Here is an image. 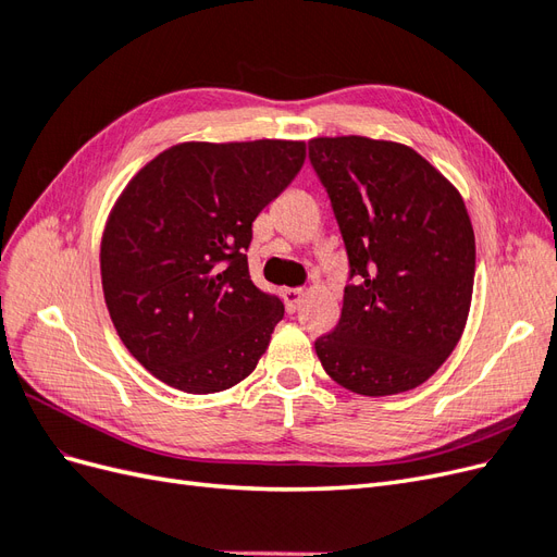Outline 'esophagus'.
Returning <instances> with one entry per match:
<instances>
[{
    "instance_id": "obj_1",
    "label": "esophagus",
    "mask_w": 557,
    "mask_h": 557,
    "mask_svg": "<svg viewBox=\"0 0 557 557\" xmlns=\"http://www.w3.org/2000/svg\"><path fill=\"white\" fill-rule=\"evenodd\" d=\"M301 299H305V290H299V288H285L283 290V301H285V307H288V311H297L299 305H301Z\"/></svg>"
}]
</instances>
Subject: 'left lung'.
<instances>
[{"label": "left lung", "mask_w": 557, "mask_h": 557, "mask_svg": "<svg viewBox=\"0 0 557 557\" xmlns=\"http://www.w3.org/2000/svg\"><path fill=\"white\" fill-rule=\"evenodd\" d=\"M309 158L352 278L339 323L315 339L318 360L350 393L413 391L448 360L467 325L476 242L462 195L397 141L315 137Z\"/></svg>", "instance_id": "8db88e82"}]
</instances>
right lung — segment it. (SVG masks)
Here are the masks:
<instances>
[{
	"label": "right lung",
	"mask_w": 557,
	"mask_h": 557,
	"mask_svg": "<svg viewBox=\"0 0 557 557\" xmlns=\"http://www.w3.org/2000/svg\"><path fill=\"white\" fill-rule=\"evenodd\" d=\"M305 158V141H183L117 195L99 248L104 301L127 350L162 383L211 395L258 367L283 305L250 281L246 248Z\"/></svg>",
	"instance_id": "right-lung-1"
}]
</instances>
